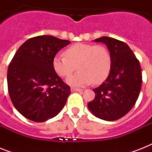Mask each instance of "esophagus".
<instances>
[{
	"instance_id": "1",
	"label": "esophagus",
	"mask_w": 152,
	"mask_h": 152,
	"mask_svg": "<svg viewBox=\"0 0 152 152\" xmlns=\"http://www.w3.org/2000/svg\"><path fill=\"white\" fill-rule=\"evenodd\" d=\"M72 91H83L82 89H80V88H71Z\"/></svg>"
}]
</instances>
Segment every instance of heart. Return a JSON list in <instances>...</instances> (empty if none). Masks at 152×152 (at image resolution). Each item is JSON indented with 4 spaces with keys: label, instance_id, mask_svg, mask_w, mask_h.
I'll use <instances>...</instances> for the list:
<instances>
[{
    "label": "heart",
    "instance_id": "obj_1",
    "mask_svg": "<svg viewBox=\"0 0 152 152\" xmlns=\"http://www.w3.org/2000/svg\"><path fill=\"white\" fill-rule=\"evenodd\" d=\"M80 71L67 79L72 86H84L103 82L110 74L112 65L108 49L102 45L76 43L57 54L53 59V66L58 75L68 76L76 69Z\"/></svg>",
    "mask_w": 152,
    "mask_h": 152
}]
</instances>
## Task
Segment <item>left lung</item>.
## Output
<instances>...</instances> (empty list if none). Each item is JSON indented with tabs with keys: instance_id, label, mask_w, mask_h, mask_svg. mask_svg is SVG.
I'll return each mask as SVG.
<instances>
[{
	"instance_id": "left-lung-1",
	"label": "left lung",
	"mask_w": 152,
	"mask_h": 152,
	"mask_svg": "<svg viewBox=\"0 0 152 152\" xmlns=\"http://www.w3.org/2000/svg\"><path fill=\"white\" fill-rule=\"evenodd\" d=\"M95 42H103L110 53L112 65L106 80L93 89L95 99L88 103L91 113L106 121L122 118L136 103L142 85L140 62L124 42L101 37Z\"/></svg>"
}]
</instances>
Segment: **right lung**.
Returning <instances> with one entry per match:
<instances>
[{
  "mask_svg": "<svg viewBox=\"0 0 152 152\" xmlns=\"http://www.w3.org/2000/svg\"><path fill=\"white\" fill-rule=\"evenodd\" d=\"M69 43L51 35L34 37L18 49L11 61L7 74L8 94L15 108L27 119L46 121L66 103L70 87L55 72L53 59Z\"/></svg>",
  "mask_w": 152,
  "mask_h": 152,
  "instance_id": "add662e5",
  "label": "right lung"
}]
</instances>
